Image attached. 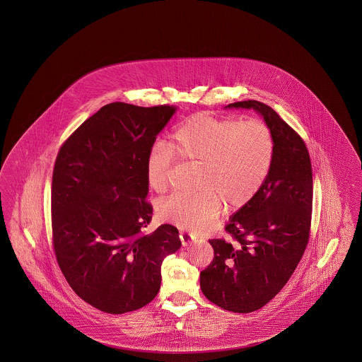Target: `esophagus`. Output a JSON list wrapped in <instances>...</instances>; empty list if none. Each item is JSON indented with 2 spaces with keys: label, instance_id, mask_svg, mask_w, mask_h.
I'll list each match as a JSON object with an SVG mask.
<instances>
[{
  "label": "esophagus",
  "instance_id": "obj_1",
  "mask_svg": "<svg viewBox=\"0 0 362 362\" xmlns=\"http://www.w3.org/2000/svg\"><path fill=\"white\" fill-rule=\"evenodd\" d=\"M179 238H180V241H182V245H183V247H188V245H191V244L195 243L194 238H192L189 233H187V232H180Z\"/></svg>",
  "mask_w": 362,
  "mask_h": 362
}]
</instances>
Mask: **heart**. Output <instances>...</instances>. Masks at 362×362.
Instances as JSON below:
<instances>
[{
	"mask_svg": "<svg viewBox=\"0 0 362 362\" xmlns=\"http://www.w3.org/2000/svg\"><path fill=\"white\" fill-rule=\"evenodd\" d=\"M272 130L259 119L239 121L197 114L182 122L170 147L155 143L146 158V180L155 192H165L174 167V153L188 163H202L200 192L176 194L158 206V218L179 230L203 233L223 206L239 209L263 187L274 159Z\"/></svg>",
	"mask_w": 362,
	"mask_h": 362,
	"instance_id": "heart-1",
	"label": "heart"
}]
</instances>
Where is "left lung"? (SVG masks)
Masks as SVG:
<instances>
[{
  "label": "left lung",
  "instance_id": "obj_1",
  "mask_svg": "<svg viewBox=\"0 0 362 362\" xmlns=\"http://www.w3.org/2000/svg\"><path fill=\"white\" fill-rule=\"evenodd\" d=\"M226 107L259 112L274 132L276 151L260 191L226 226L236 243L209 240L214 260L200 272V288L215 305L250 313L283 289L305 252L313 200L312 165L301 136L269 106L243 100Z\"/></svg>",
  "mask_w": 362,
  "mask_h": 362
}]
</instances>
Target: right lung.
<instances>
[{"instance_id":"1","label":"right lung","mask_w":362,"mask_h":362,"mask_svg":"<svg viewBox=\"0 0 362 362\" xmlns=\"http://www.w3.org/2000/svg\"><path fill=\"white\" fill-rule=\"evenodd\" d=\"M162 105L112 102L83 122L59 148L52 182V228L58 265L90 305L122 315L160 289V267L182 243L174 226L146 235V158L175 114Z\"/></svg>"}]
</instances>
